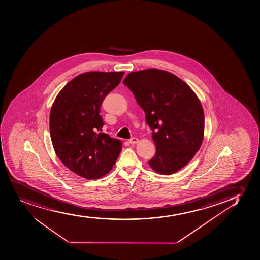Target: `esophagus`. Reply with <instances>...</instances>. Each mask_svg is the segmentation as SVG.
Instances as JSON below:
<instances>
[{
  "instance_id": "34e87169",
  "label": "esophagus",
  "mask_w": 260,
  "mask_h": 260,
  "mask_svg": "<svg viewBox=\"0 0 260 260\" xmlns=\"http://www.w3.org/2000/svg\"><path fill=\"white\" fill-rule=\"evenodd\" d=\"M128 142L131 144H137L138 142H139V140L137 137H132L131 139L128 140Z\"/></svg>"
}]
</instances>
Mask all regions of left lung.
I'll return each mask as SVG.
<instances>
[{
    "label": "left lung",
    "instance_id": "left-lung-1",
    "mask_svg": "<svg viewBox=\"0 0 260 260\" xmlns=\"http://www.w3.org/2000/svg\"><path fill=\"white\" fill-rule=\"evenodd\" d=\"M123 83L153 131L156 154L148 161L151 168L165 175L180 170L204 140V110L195 92L178 76L157 69L129 73Z\"/></svg>",
    "mask_w": 260,
    "mask_h": 260
}]
</instances>
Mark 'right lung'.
<instances>
[{"instance_id":"right-lung-1","label":"right lung","mask_w":260,"mask_h":260,"mask_svg":"<svg viewBox=\"0 0 260 260\" xmlns=\"http://www.w3.org/2000/svg\"><path fill=\"white\" fill-rule=\"evenodd\" d=\"M124 72H87L65 85L54 101L50 132L54 150L66 167L84 179H97L112 170L120 140L97 133L104 125L101 106Z\"/></svg>"}]
</instances>
